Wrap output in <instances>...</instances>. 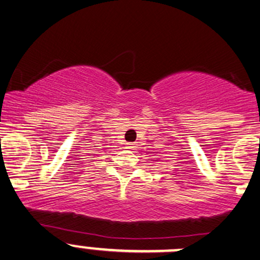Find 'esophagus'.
I'll return each instance as SVG.
<instances>
[{
	"label": "esophagus",
	"mask_w": 260,
	"mask_h": 260,
	"mask_svg": "<svg viewBox=\"0 0 260 260\" xmlns=\"http://www.w3.org/2000/svg\"><path fill=\"white\" fill-rule=\"evenodd\" d=\"M126 146H127V148L131 149V151H133V149H135V148H136V143H134V142H129V143H126Z\"/></svg>",
	"instance_id": "esophagus-1"
}]
</instances>
